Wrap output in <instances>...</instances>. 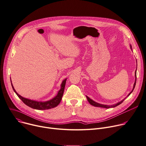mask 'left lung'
Segmentation results:
<instances>
[{"label":"left lung","instance_id":"obj_1","mask_svg":"<svg viewBox=\"0 0 146 146\" xmlns=\"http://www.w3.org/2000/svg\"><path fill=\"white\" fill-rule=\"evenodd\" d=\"M130 48H131V45H130ZM135 78H136V79H135V83H134V85H133V90H131V91L127 95V97H129V96L130 95V94L132 92H133V90H134V88H135V87L136 83V71H135ZM86 97H87V98L88 101L89 102V103H90L91 105H93V106H94V107H102V108H113V107H116V106H117V105H120L121 103H122V102H123V101L126 98H125V99H123V100H122L121 101H120L119 102H117V104H114V105H103V104H98V103H97V102L94 101L93 100H92L91 99H90V98L88 97H87V96H86Z\"/></svg>","mask_w":146,"mask_h":146}]
</instances>
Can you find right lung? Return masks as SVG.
<instances>
[{
	"label": "right lung",
	"instance_id": "1",
	"mask_svg": "<svg viewBox=\"0 0 146 146\" xmlns=\"http://www.w3.org/2000/svg\"><path fill=\"white\" fill-rule=\"evenodd\" d=\"M66 80H67V78H65L64 80L62 82V83L61 84L60 90L59 91L57 96L56 97H55L54 98H52V100H49L48 101H45V102L36 101L29 100V99L21 97L16 92V91L14 88V87H13L12 83H11L12 88H13V90H14V91L15 92V93L17 94V96L19 97V98L25 105H27V106H29V107H30V108H32L33 109L38 110H48V109L54 108V107H56V106H58L59 105V104L60 102L63 94Z\"/></svg>",
	"mask_w": 146,
	"mask_h": 146
}]
</instances>
